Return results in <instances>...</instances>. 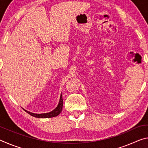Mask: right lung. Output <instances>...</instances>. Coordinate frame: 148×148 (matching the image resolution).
I'll return each mask as SVG.
<instances>
[{
  "label": "right lung",
  "instance_id": "add662e5",
  "mask_svg": "<svg viewBox=\"0 0 148 148\" xmlns=\"http://www.w3.org/2000/svg\"><path fill=\"white\" fill-rule=\"evenodd\" d=\"M62 106H63V101H62V95H61V97H60V100H59V102L57 106L53 110H52L51 112H48V113H45V114H34V113H32V112H28L27 110L23 109L27 113H28L29 114L31 115V116L35 117H38V118H50V117H56L58 116V115L61 113L62 109Z\"/></svg>",
  "mask_w": 148,
  "mask_h": 148
}]
</instances>
